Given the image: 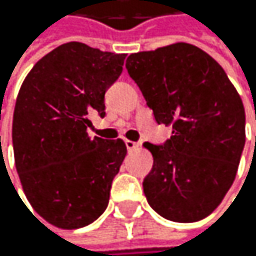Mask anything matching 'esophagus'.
Returning <instances> with one entry per match:
<instances>
[{"instance_id": "obj_1", "label": "esophagus", "mask_w": 256, "mask_h": 256, "mask_svg": "<svg viewBox=\"0 0 256 256\" xmlns=\"http://www.w3.org/2000/svg\"><path fill=\"white\" fill-rule=\"evenodd\" d=\"M126 147H127V150H136L140 144L135 141H130V140H126Z\"/></svg>"}]
</instances>
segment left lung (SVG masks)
Segmentation results:
<instances>
[{"label":"left lung","mask_w":256,"mask_h":256,"mask_svg":"<svg viewBox=\"0 0 256 256\" xmlns=\"http://www.w3.org/2000/svg\"><path fill=\"white\" fill-rule=\"evenodd\" d=\"M158 124L172 126L142 181L162 218L194 222L210 215L235 180L246 142L242 101L224 68L200 47L175 42L126 61Z\"/></svg>","instance_id":"8db88e82"}]
</instances>
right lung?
<instances>
[{
    "mask_svg": "<svg viewBox=\"0 0 256 256\" xmlns=\"http://www.w3.org/2000/svg\"><path fill=\"white\" fill-rule=\"evenodd\" d=\"M126 54L66 42L26 76L14 112L16 172L32 208L60 229H80L107 208L127 154L122 140L90 138V115H106V90Z\"/></svg>",
    "mask_w": 256,
    "mask_h": 256,
    "instance_id": "obj_1",
    "label": "right lung"
}]
</instances>
